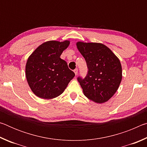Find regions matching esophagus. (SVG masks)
Returning <instances> with one entry per match:
<instances>
[{
    "mask_svg": "<svg viewBox=\"0 0 147 147\" xmlns=\"http://www.w3.org/2000/svg\"><path fill=\"white\" fill-rule=\"evenodd\" d=\"M74 73H75V74L76 75L77 73H78V69L76 68V69H74Z\"/></svg>",
    "mask_w": 147,
    "mask_h": 147,
    "instance_id": "esophagus-1",
    "label": "esophagus"
}]
</instances>
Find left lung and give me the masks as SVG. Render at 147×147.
<instances>
[{
	"label": "left lung",
	"instance_id": "obj_1",
	"mask_svg": "<svg viewBox=\"0 0 147 147\" xmlns=\"http://www.w3.org/2000/svg\"><path fill=\"white\" fill-rule=\"evenodd\" d=\"M85 58L88 71L85 78H77L85 96L96 103L108 101L115 93L122 80L121 62L102 43H76Z\"/></svg>",
	"mask_w": 147,
	"mask_h": 147
}]
</instances>
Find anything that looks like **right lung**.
I'll use <instances>...</instances> for the list:
<instances>
[{
    "label": "right lung",
    "mask_w": 147,
    "mask_h": 147,
    "mask_svg": "<svg viewBox=\"0 0 147 147\" xmlns=\"http://www.w3.org/2000/svg\"><path fill=\"white\" fill-rule=\"evenodd\" d=\"M69 45V41H47L30 56L26 65V77L30 88L38 97H57L75 76L67 62L60 58Z\"/></svg>",
    "instance_id": "add662e5"
}]
</instances>
